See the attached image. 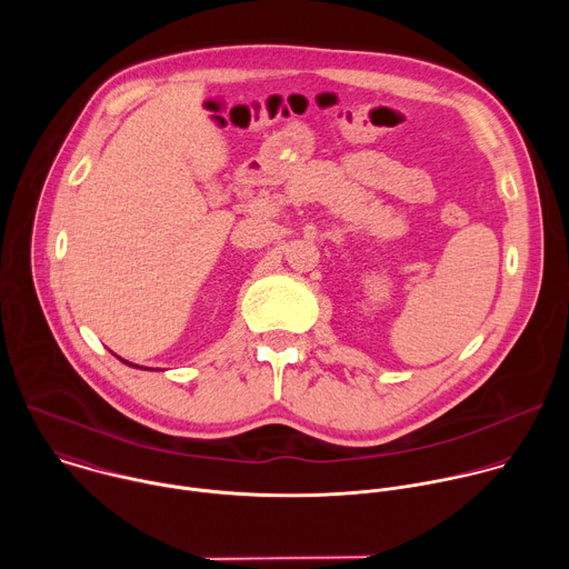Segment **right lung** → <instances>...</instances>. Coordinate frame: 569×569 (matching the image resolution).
Returning a JSON list of instances; mask_svg holds the SVG:
<instances>
[{"mask_svg":"<svg viewBox=\"0 0 569 569\" xmlns=\"http://www.w3.org/2000/svg\"><path fill=\"white\" fill-rule=\"evenodd\" d=\"M119 360H121V358H119ZM123 362H126V360H123ZM126 365H130V362H126ZM132 367H134V365H132ZM137 369H143V367H137Z\"/></svg>","mask_w":569,"mask_h":569,"instance_id":"obj_1","label":"right lung"}]
</instances>
